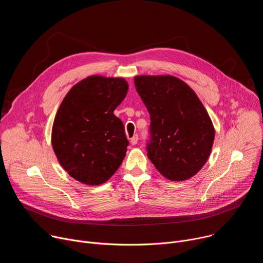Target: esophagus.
<instances>
[{
	"label": "esophagus",
	"instance_id": "34e87169",
	"mask_svg": "<svg viewBox=\"0 0 263 263\" xmlns=\"http://www.w3.org/2000/svg\"><path fill=\"white\" fill-rule=\"evenodd\" d=\"M137 141H138V135H137V134H134V136L130 138V142H131V144L135 145V144L137 143Z\"/></svg>",
	"mask_w": 263,
	"mask_h": 263
}]
</instances>
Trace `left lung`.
Here are the masks:
<instances>
[{"label":"left lung","instance_id":"obj_1","mask_svg":"<svg viewBox=\"0 0 263 263\" xmlns=\"http://www.w3.org/2000/svg\"><path fill=\"white\" fill-rule=\"evenodd\" d=\"M134 84L151 120L148 159L170 180L195 176L208 160L214 140L213 125L198 96L173 76H137Z\"/></svg>","mask_w":263,"mask_h":263}]
</instances>
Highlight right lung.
Segmentation results:
<instances>
[{"label":"right lung","mask_w":263,"mask_h":263,"mask_svg":"<svg viewBox=\"0 0 263 263\" xmlns=\"http://www.w3.org/2000/svg\"><path fill=\"white\" fill-rule=\"evenodd\" d=\"M122 78L91 76L74 85L54 120L52 145L70 177L87 185L106 182L122 164L129 141L114 115L125 99Z\"/></svg>","instance_id":"obj_1"}]
</instances>
